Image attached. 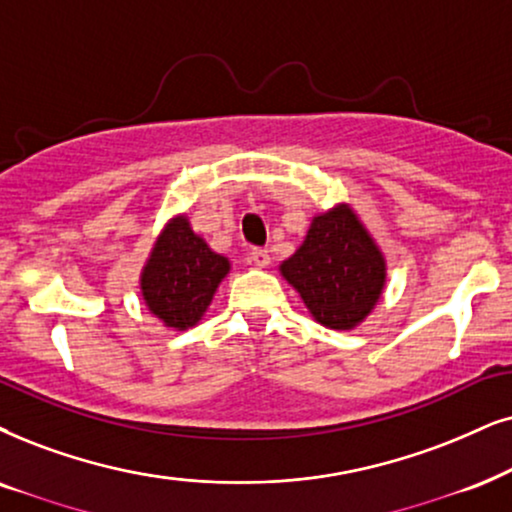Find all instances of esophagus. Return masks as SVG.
Masks as SVG:
<instances>
[{
    "instance_id": "obj_1",
    "label": "esophagus",
    "mask_w": 512,
    "mask_h": 512,
    "mask_svg": "<svg viewBox=\"0 0 512 512\" xmlns=\"http://www.w3.org/2000/svg\"><path fill=\"white\" fill-rule=\"evenodd\" d=\"M250 262L255 264V267L267 269L269 264H271V255H269V250H264V248H252V250H250Z\"/></svg>"
}]
</instances>
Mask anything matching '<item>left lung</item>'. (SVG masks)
<instances>
[{
    "label": "left lung",
    "mask_w": 512,
    "mask_h": 512,
    "mask_svg": "<svg viewBox=\"0 0 512 512\" xmlns=\"http://www.w3.org/2000/svg\"><path fill=\"white\" fill-rule=\"evenodd\" d=\"M278 271L300 293L309 314L333 331L357 328L373 312L387 281L385 255L347 203L316 215L300 248Z\"/></svg>",
    "instance_id": "8db88e82"
}]
</instances>
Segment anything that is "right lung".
Listing matches in <instances>:
<instances>
[{
  "label": "right lung",
  "mask_w": 512,
  "mask_h": 512,
  "mask_svg": "<svg viewBox=\"0 0 512 512\" xmlns=\"http://www.w3.org/2000/svg\"><path fill=\"white\" fill-rule=\"evenodd\" d=\"M229 271V257L212 250L191 229L189 217L177 215L155 238L141 269V297L163 326L186 331L203 319Z\"/></svg>",
  "instance_id": "add662e5"
}]
</instances>
